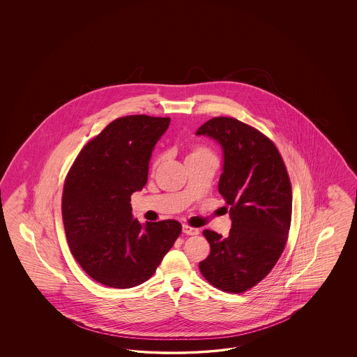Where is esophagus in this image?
<instances>
[{"instance_id": "esophagus-1", "label": "esophagus", "mask_w": 357, "mask_h": 357, "mask_svg": "<svg viewBox=\"0 0 357 357\" xmlns=\"http://www.w3.org/2000/svg\"><path fill=\"white\" fill-rule=\"evenodd\" d=\"M182 230H183L184 234H187V236H196V234H199V229L188 227V225H183Z\"/></svg>"}]
</instances>
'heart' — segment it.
<instances>
[{"label": "heart", "instance_id": "heart-1", "mask_svg": "<svg viewBox=\"0 0 357 357\" xmlns=\"http://www.w3.org/2000/svg\"><path fill=\"white\" fill-rule=\"evenodd\" d=\"M200 154H211V153H208L206 149H195L188 157H194V155H200Z\"/></svg>", "mask_w": 357, "mask_h": 357}]
</instances>
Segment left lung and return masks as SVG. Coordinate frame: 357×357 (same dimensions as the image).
Here are the masks:
<instances>
[{
	"label": "left lung",
	"mask_w": 357,
	"mask_h": 357,
	"mask_svg": "<svg viewBox=\"0 0 357 357\" xmlns=\"http://www.w3.org/2000/svg\"><path fill=\"white\" fill-rule=\"evenodd\" d=\"M196 135L222 149L218 192L231 218L227 237L203 231L211 254L199 268L218 289L245 292L270 273L285 248L292 218L289 176L273 142L239 120L213 118Z\"/></svg>",
	"instance_id": "1"
}]
</instances>
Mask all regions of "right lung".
Wrapping results in <instances>:
<instances>
[{
    "label": "right lung",
    "mask_w": 357,
    "mask_h": 357,
    "mask_svg": "<svg viewBox=\"0 0 357 357\" xmlns=\"http://www.w3.org/2000/svg\"><path fill=\"white\" fill-rule=\"evenodd\" d=\"M170 118L132 115L114 120L89 141L65 179L63 221L82 270L111 288L148 280L182 231L174 220L141 224L130 195L148 182L151 151Z\"/></svg>",
    "instance_id": "1"
}]
</instances>
